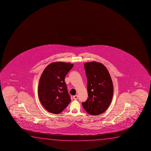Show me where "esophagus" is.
<instances>
[{"instance_id": "34e87169", "label": "esophagus", "mask_w": 151, "mask_h": 151, "mask_svg": "<svg viewBox=\"0 0 151 151\" xmlns=\"http://www.w3.org/2000/svg\"><path fill=\"white\" fill-rule=\"evenodd\" d=\"M78 98V96L77 95H75V96H73V99H75V100H76Z\"/></svg>"}]
</instances>
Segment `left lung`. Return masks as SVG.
<instances>
[{
    "label": "left lung",
    "mask_w": 151,
    "mask_h": 151,
    "mask_svg": "<svg viewBox=\"0 0 151 151\" xmlns=\"http://www.w3.org/2000/svg\"><path fill=\"white\" fill-rule=\"evenodd\" d=\"M87 78L88 96L82 103L84 109L92 115H98L107 109L113 95V85L106 68L96 62L84 64Z\"/></svg>",
    "instance_id": "8db88e82"
}]
</instances>
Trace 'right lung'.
Returning a JSON list of instances; mask_svg holds the SVG:
<instances>
[{
  "label": "right lung",
  "mask_w": 151,
  "mask_h": 151,
  "mask_svg": "<svg viewBox=\"0 0 151 151\" xmlns=\"http://www.w3.org/2000/svg\"><path fill=\"white\" fill-rule=\"evenodd\" d=\"M73 65L70 63L53 62L48 65L42 73L38 88V97L49 112L59 114L70 102L64 79Z\"/></svg>",
  "instance_id": "add662e5"
}]
</instances>
